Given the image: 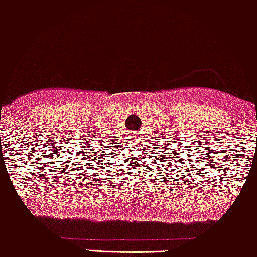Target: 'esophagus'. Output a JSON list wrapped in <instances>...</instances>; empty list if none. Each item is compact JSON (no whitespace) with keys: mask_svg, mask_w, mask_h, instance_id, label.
Here are the masks:
<instances>
[{"mask_svg":"<svg viewBox=\"0 0 257 257\" xmlns=\"http://www.w3.org/2000/svg\"><path fill=\"white\" fill-rule=\"evenodd\" d=\"M134 138H135V137H134ZM134 138H132V140H134Z\"/></svg>","mask_w":257,"mask_h":257,"instance_id":"34e87169","label":"esophagus"}]
</instances>
